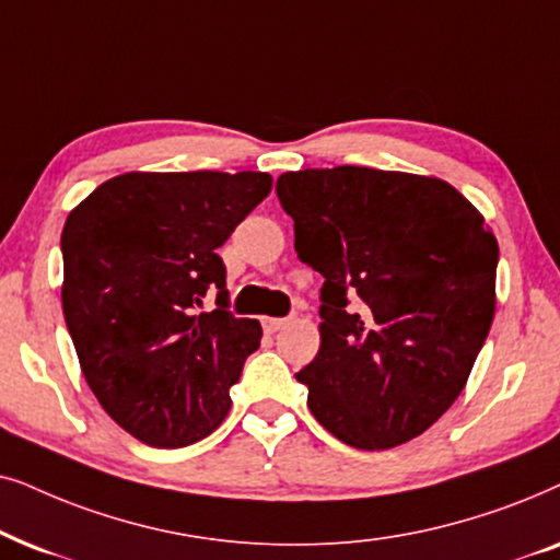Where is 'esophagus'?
Wrapping results in <instances>:
<instances>
[{
	"label": "esophagus",
	"instance_id": "1",
	"mask_svg": "<svg viewBox=\"0 0 560 560\" xmlns=\"http://www.w3.org/2000/svg\"><path fill=\"white\" fill-rule=\"evenodd\" d=\"M260 325H264V330L268 335H273V332H279L281 327L287 325V319H281V317H264V319H260Z\"/></svg>",
	"mask_w": 560,
	"mask_h": 560
}]
</instances>
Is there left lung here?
I'll list each match as a JSON object with an SVG mask.
<instances>
[{
    "mask_svg": "<svg viewBox=\"0 0 560 560\" xmlns=\"http://www.w3.org/2000/svg\"><path fill=\"white\" fill-rule=\"evenodd\" d=\"M294 250L325 276L319 350L296 382L338 441L384 451L438 422L494 319L499 245L441 178L366 166L281 174Z\"/></svg>",
    "mask_w": 560,
    "mask_h": 560,
    "instance_id": "8db88e82",
    "label": "left lung"
}]
</instances>
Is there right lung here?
<instances>
[{"label": "right lung", "mask_w": 560, "mask_h": 560, "mask_svg": "<svg viewBox=\"0 0 560 560\" xmlns=\"http://www.w3.org/2000/svg\"><path fill=\"white\" fill-rule=\"evenodd\" d=\"M268 191L260 171H132L66 220L61 296L81 371L104 412L153 448L210 435L260 346L258 319L230 312L218 248Z\"/></svg>", "instance_id": "1"}]
</instances>
